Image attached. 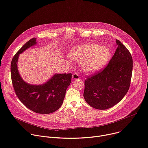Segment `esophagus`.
I'll return each mask as SVG.
<instances>
[{
    "label": "esophagus",
    "instance_id": "esophagus-1",
    "mask_svg": "<svg viewBox=\"0 0 148 148\" xmlns=\"http://www.w3.org/2000/svg\"><path fill=\"white\" fill-rule=\"evenodd\" d=\"M72 78L73 79H79V75L77 73H74L72 75Z\"/></svg>",
    "mask_w": 148,
    "mask_h": 148
}]
</instances>
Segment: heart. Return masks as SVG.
Returning <instances> with one entry per match:
<instances>
[{"instance_id": "1", "label": "heart", "mask_w": 148, "mask_h": 148, "mask_svg": "<svg viewBox=\"0 0 148 148\" xmlns=\"http://www.w3.org/2000/svg\"><path fill=\"white\" fill-rule=\"evenodd\" d=\"M69 57L74 61H81L82 70L92 73L102 67L109 60L110 51L108 48L95 44L74 46L69 51Z\"/></svg>"}]
</instances>
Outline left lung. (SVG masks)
<instances>
[{"mask_svg": "<svg viewBox=\"0 0 148 148\" xmlns=\"http://www.w3.org/2000/svg\"><path fill=\"white\" fill-rule=\"evenodd\" d=\"M117 48L104 68L87 77L84 98L92 107L105 110L113 107L125 97L129 90L133 70L129 51L116 39Z\"/></svg>", "mask_w": 148, "mask_h": 148, "instance_id": "1", "label": "left lung"}]
</instances>
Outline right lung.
Here are the masks:
<instances>
[{"mask_svg": "<svg viewBox=\"0 0 148 148\" xmlns=\"http://www.w3.org/2000/svg\"><path fill=\"white\" fill-rule=\"evenodd\" d=\"M36 44V38H32L12 58L10 64L12 82L16 96L27 108L37 113L49 114L61 106L66 90L71 83L72 74H55L42 85L34 86L25 83L18 73V59L21 53Z\"/></svg>", "mask_w": 148, "mask_h": 148, "instance_id": "obj_1", "label": "right lung"}]
</instances>
